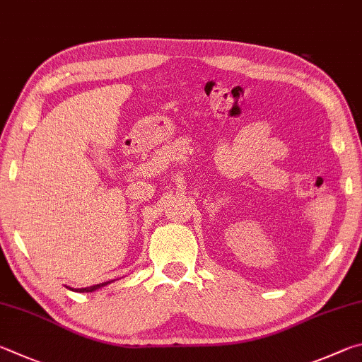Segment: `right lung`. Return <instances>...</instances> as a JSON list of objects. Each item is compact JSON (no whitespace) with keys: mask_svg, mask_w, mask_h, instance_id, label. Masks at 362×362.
I'll use <instances>...</instances> for the list:
<instances>
[{"mask_svg":"<svg viewBox=\"0 0 362 362\" xmlns=\"http://www.w3.org/2000/svg\"><path fill=\"white\" fill-rule=\"evenodd\" d=\"M107 283H111V281L100 283V284H93V286H88V288H81V289H73V291H78V293H92V291H95V289H98V288H103V286H106Z\"/></svg>","mask_w":362,"mask_h":362,"instance_id":"1","label":"right lung"}]
</instances>
